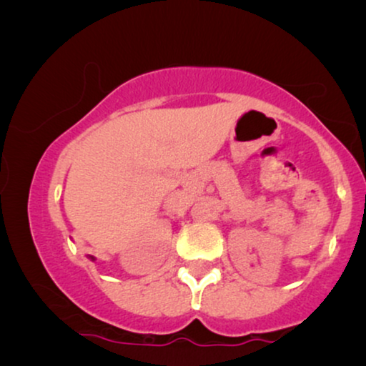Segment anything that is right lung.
Returning <instances> with one entry per match:
<instances>
[{"label":"right lung","instance_id":"1","mask_svg":"<svg viewBox=\"0 0 366 366\" xmlns=\"http://www.w3.org/2000/svg\"><path fill=\"white\" fill-rule=\"evenodd\" d=\"M89 259H92V262H94V257H92V254H89V257H88Z\"/></svg>","mask_w":366,"mask_h":366}]
</instances>
